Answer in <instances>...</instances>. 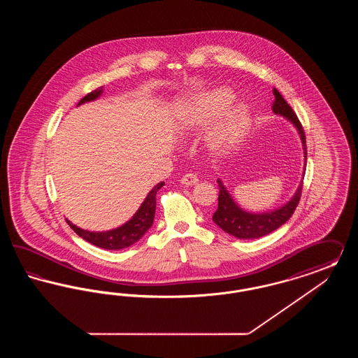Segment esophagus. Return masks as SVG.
Returning a JSON list of instances; mask_svg holds the SVG:
<instances>
[{"instance_id":"obj_1","label":"esophagus","mask_w":358,"mask_h":358,"mask_svg":"<svg viewBox=\"0 0 358 358\" xmlns=\"http://www.w3.org/2000/svg\"><path fill=\"white\" fill-rule=\"evenodd\" d=\"M181 184L187 185V187H193L199 184V177L193 173H187L182 178H181Z\"/></svg>"}]
</instances>
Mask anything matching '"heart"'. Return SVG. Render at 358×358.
Instances as JSON below:
<instances>
[{"instance_id":"1","label":"heart","mask_w":358,"mask_h":358,"mask_svg":"<svg viewBox=\"0 0 358 358\" xmlns=\"http://www.w3.org/2000/svg\"><path fill=\"white\" fill-rule=\"evenodd\" d=\"M234 99V91L225 87L209 88L192 95L180 108L176 122L178 134L184 138L194 136L222 113L209 129L205 143L213 155L222 157L229 153L247 134L252 118L250 104L238 101L230 106Z\"/></svg>"}]
</instances>
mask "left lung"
I'll use <instances>...</instances> for the list:
<instances>
[{"label":"left lung","instance_id":"8db88e82","mask_svg":"<svg viewBox=\"0 0 358 358\" xmlns=\"http://www.w3.org/2000/svg\"><path fill=\"white\" fill-rule=\"evenodd\" d=\"M275 101L273 103V113L278 117H282L289 122L298 136L301 138L302 149H303V157H305V165H303V173H302V180L299 185L296 187L294 196L289 199L287 203L278 206L275 209H270L266 212H250L235 201L229 190L225 187L224 182L219 178V208L213 213L212 220L213 222L222 228L224 232L235 236V238H241V240H252V238H259L262 236H266L268 234L278 229L280 225L289 220L292 216L296 205L299 203L301 193H302V184H303V177H305V171H306V136L305 131L296 118L295 113L289 107V103L285 101V98L279 94L276 88L273 90Z\"/></svg>","mask_w":358,"mask_h":358}]
</instances>
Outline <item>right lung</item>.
Masks as SVG:
<instances>
[{
  "mask_svg": "<svg viewBox=\"0 0 358 358\" xmlns=\"http://www.w3.org/2000/svg\"><path fill=\"white\" fill-rule=\"evenodd\" d=\"M103 94V87L96 88L95 91L90 92L85 95V98L78 103V106H82L85 103L94 102L98 98H101ZM164 182L157 184L155 187L148 193L145 197L143 203L138 208L136 213L131 216L130 220L122 224L120 227L108 231H87L80 227H76L75 224L67 220L69 227L79 235L80 238L104 250H111V251H118L122 248L130 247L134 243H136L139 238H142L153 225L154 215H155V196L157 192L164 187Z\"/></svg>",
  "mask_w": 358,
  "mask_h": 358,
  "instance_id": "obj_1",
  "label": "right lung"
}]
</instances>
